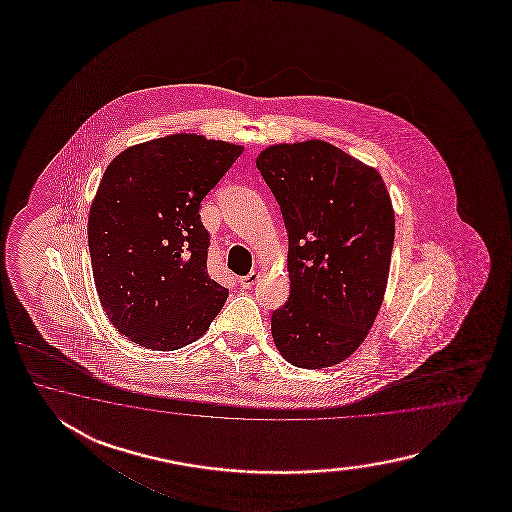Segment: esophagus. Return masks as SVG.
<instances>
[{
    "label": "esophagus",
    "instance_id": "esophagus-1",
    "mask_svg": "<svg viewBox=\"0 0 512 512\" xmlns=\"http://www.w3.org/2000/svg\"><path fill=\"white\" fill-rule=\"evenodd\" d=\"M258 278H260V274H258V272H249L247 276H241L240 285L243 287V289H251L252 285L258 282Z\"/></svg>",
    "mask_w": 512,
    "mask_h": 512
}]
</instances>
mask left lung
<instances>
[{"mask_svg":"<svg viewBox=\"0 0 512 512\" xmlns=\"http://www.w3.org/2000/svg\"><path fill=\"white\" fill-rule=\"evenodd\" d=\"M289 236L291 294L271 316L283 359L305 370L353 355L381 309L395 219L381 174L324 141L274 144L256 159Z\"/></svg>","mask_w":512,"mask_h":512,"instance_id":"left-lung-1","label":"left lung"}]
</instances>
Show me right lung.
<instances>
[{"mask_svg":"<svg viewBox=\"0 0 512 512\" xmlns=\"http://www.w3.org/2000/svg\"><path fill=\"white\" fill-rule=\"evenodd\" d=\"M243 146L177 133L109 163L89 210L87 243L109 322L142 348L174 351L207 333L229 291L207 272L199 208Z\"/></svg>","mask_w":512,"mask_h":512,"instance_id":"1","label":"right lung"}]
</instances>
